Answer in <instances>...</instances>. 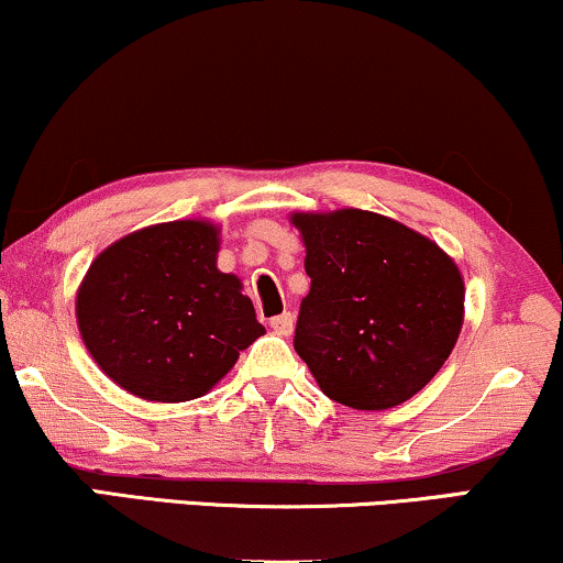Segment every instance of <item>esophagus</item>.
I'll list each match as a JSON object with an SVG mask.
<instances>
[{
	"label": "esophagus",
	"mask_w": 563,
	"mask_h": 563,
	"mask_svg": "<svg viewBox=\"0 0 563 563\" xmlns=\"http://www.w3.org/2000/svg\"><path fill=\"white\" fill-rule=\"evenodd\" d=\"M269 328H273L277 335L286 338V335L294 333V317H290L288 311H286V314H277V317H273V320H269Z\"/></svg>",
	"instance_id": "obj_1"
}]
</instances>
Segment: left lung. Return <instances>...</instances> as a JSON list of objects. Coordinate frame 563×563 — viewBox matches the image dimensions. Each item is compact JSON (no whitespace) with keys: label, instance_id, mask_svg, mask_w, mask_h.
Masks as SVG:
<instances>
[{"label":"left lung","instance_id":"left-lung-1","mask_svg":"<svg viewBox=\"0 0 563 563\" xmlns=\"http://www.w3.org/2000/svg\"><path fill=\"white\" fill-rule=\"evenodd\" d=\"M290 222L311 277L294 349L317 385L362 411L409 401L462 333L459 267L435 241L364 209L296 212Z\"/></svg>","mask_w":563,"mask_h":563}]
</instances>
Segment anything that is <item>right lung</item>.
<instances>
[{"label":"right lung","mask_w":563,"mask_h":563,"mask_svg":"<svg viewBox=\"0 0 563 563\" xmlns=\"http://www.w3.org/2000/svg\"><path fill=\"white\" fill-rule=\"evenodd\" d=\"M220 230L175 220L114 241L76 296L78 330L110 380L146 401L214 388L264 328L235 275L217 269Z\"/></svg>","instance_id":"right-lung-1"}]
</instances>
